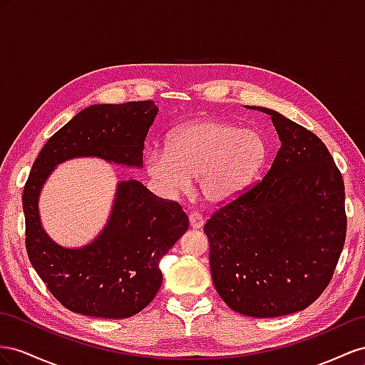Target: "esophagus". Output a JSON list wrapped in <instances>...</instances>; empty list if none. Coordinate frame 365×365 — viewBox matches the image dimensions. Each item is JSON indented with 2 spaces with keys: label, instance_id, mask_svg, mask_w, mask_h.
<instances>
[{
  "label": "esophagus",
  "instance_id": "esophagus-1",
  "mask_svg": "<svg viewBox=\"0 0 365 365\" xmlns=\"http://www.w3.org/2000/svg\"><path fill=\"white\" fill-rule=\"evenodd\" d=\"M203 217L199 212H191L190 214V225L192 229H202L203 227Z\"/></svg>",
  "mask_w": 365,
  "mask_h": 365
}]
</instances>
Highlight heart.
Returning a JSON list of instances; mask_svg holds the SVG:
<instances>
[{"mask_svg":"<svg viewBox=\"0 0 365 365\" xmlns=\"http://www.w3.org/2000/svg\"><path fill=\"white\" fill-rule=\"evenodd\" d=\"M266 158L267 145L258 131L202 119L171 131L166 150H148L143 165L168 192H188L191 180L199 179L205 200L225 205L252 185Z\"/></svg>","mask_w":365,"mask_h":365,"instance_id":"obj_1","label":"heart"}]
</instances>
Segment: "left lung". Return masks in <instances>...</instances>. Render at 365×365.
<instances>
[{
    "label": "left lung",
    "instance_id": "1",
    "mask_svg": "<svg viewBox=\"0 0 365 365\" xmlns=\"http://www.w3.org/2000/svg\"><path fill=\"white\" fill-rule=\"evenodd\" d=\"M269 114L281 147L264 179L205 225L215 290L238 314L304 310L330 283L346 242L344 182L322 140Z\"/></svg>",
    "mask_w": 365,
    "mask_h": 365
}]
</instances>
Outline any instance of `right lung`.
<instances>
[{
  "mask_svg": "<svg viewBox=\"0 0 365 365\" xmlns=\"http://www.w3.org/2000/svg\"><path fill=\"white\" fill-rule=\"evenodd\" d=\"M158 111L154 101L90 106L47 140L30 171L23 194L29 259L51 295L76 314L120 319L147 307L162 284L160 259L186 232L188 217L130 177L118 182L102 231L84 246L66 247L41 223V191L58 165L78 158L140 170Z\"/></svg>",
  "mask_w": 365,
  "mask_h": 365,
  "instance_id": "1",
  "label": "right lung"
}]
</instances>
